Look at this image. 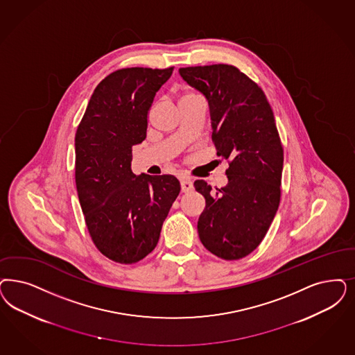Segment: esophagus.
Listing matches in <instances>:
<instances>
[{
    "label": "esophagus",
    "instance_id": "obj_1",
    "mask_svg": "<svg viewBox=\"0 0 355 355\" xmlns=\"http://www.w3.org/2000/svg\"><path fill=\"white\" fill-rule=\"evenodd\" d=\"M193 187H194V184H193V181L190 178H187V177L181 178V190H182V193L191 191Z\"/></svg>",
    "mask_w": 355,
    "mask_h": 355
}]
</instances>
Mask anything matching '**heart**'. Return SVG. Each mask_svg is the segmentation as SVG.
<instances>
[{
    "label": "heart",
    "mask_w": 355,
    "mask_h": 355,
    "mask_svg": "<svg viewBox=\"0 0 355 355\" xmlns=\"http://www.w3.org/2000/svg\"><path fill=\"white\" fill-rule=\"evenodd\" d=\"M190 97H194V94H186L182 99H184V98H190Z\"/></svg>",
    "instance_id": "heart-1"
}]
</instances>
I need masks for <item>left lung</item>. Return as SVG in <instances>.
<instances>
[{"label": "left lung", "instance_id": "1", "mask_svg": "<svg viewBox=\"0 0 355 355\" xmlns=\"http://www.w3.org/2000/svg\"><path fill=\"white\" fill-rule=\"evenodd\" d=\"M180 74L207 99L212 141L218 156L230 159L224 187L194 182L206 199L199 239L223 259L246 257L269 231L281 200L283 148L274 114L262 89L233 65L187 67Z\"/></svg>", "mask_w": 355, "mask_h": 355}]
</instances>
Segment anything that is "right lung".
I'll return each mask as SVG.
<instances>
[{
  "label": "right lung",
  "instance_id": "obj_1",
  "mask_svg": "<svg viewBox=\"0 0 355 355\" xmlns=\"http://www.w3.org/2000/svg\"><path fill=\"white\" fill-rule=\"evenodd\" d=\"M173 68H124L92 94L76 139V186L98 250L135 263L159 243L162 223L181 191L169 174L136 175L132 147L147 137L148 111Z\"/></svg>",
  "mask_w": 355,
  "mask_h": 355
}]
</instances>
